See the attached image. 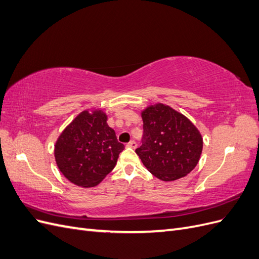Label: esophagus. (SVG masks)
I'll return each instance as SVG.
<instances>
[{
    "mask_svg": "<svg viewBox=\"0 0 259 259\" xmlns=\"http://www.w3.org/2000/svg\"><path fill=\"white\" fill-rule=\"evenodd\" d=\"M128 148H132V149H135L136 148V146H137V144L134 142V140H131V142L126 145Z\"/></svg>",
    "mask_w": 259,
    "mask_h": 259,
    "instance_id": "34e87169",
    "label": "esophagus"
}]
</instances>
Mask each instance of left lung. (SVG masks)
<instances>
[{
  "label": "left lung",
  "instance_id": "left-lung-1",
  "mask_svg": "<svg viewBox=\"0 0 259 259\" xmlns=\"http://www.w3.org/2000/svg\"><path fill=\"white\" fill-rule=\"evenodd\" d=\"M144 143L136 149L146 168L163 182L183 178L197 166L203 149L200 131L186 115L161 103L142 111Z\"/></svg>",
  "mask_w": 259,
  "mask_h": 259
}]
</instances>
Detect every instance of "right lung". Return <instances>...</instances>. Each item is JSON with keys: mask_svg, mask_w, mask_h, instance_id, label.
<instances>
[{"mask_svg": "<svg viewBox=\"0 0 259 259\" xmlns=\"http://www.w3.org/2000/svg\"><path fill=\"white\" fill-rule=\"evenodd\" d=\"M107 120L103 109H86L56 140L55 160L70 183L82 188L95 187L114 168L124 145L117 142Z\"/></svg>", "mask_w": 259, "mask_h": 259, "instance_id": "add662e5", "label": "right lung"}]
</instances>
